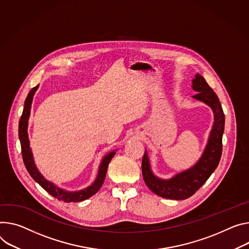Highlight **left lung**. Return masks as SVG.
Returning <instances> with one entry per match:
<instances>
[{
  "instance_id": "left-lung-1",
  "label": "left lung",
  "mask_w": 249,
  "mask_h": 249,
  "mask_svg": "<svg viewBox=\"0 0 249 249\" xmlns=\"http://www.w3.org/2000/svg\"><path fill=\"white\" fill-rule=\"evenodd\" d=\"M193 89L197 91L194 98L211 106L214 113V123L209 142L198 162L193 168L178 174L170 179H161L152 173L146 152L143 156L142 174L147 187L156 195L165 198L186 199L192 196L207 182L216 169L221 157L224 114L219 99L199 73L196 74L193 80Z\"/></svg>"
}]
</instances>
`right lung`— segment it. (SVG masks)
I'll use <instances>...</instances> for the list:
<instances>
[{"instance_id":"right-lung-1","label":"right lung","mask_w":249,"mask_h":249,"mask_svg":"<svg viewBox=\"0 0 249 249\" xmlns=\"http://www.w3.org/2000/svg\"><path fill=\"white\" fill-rule=\"evenodd\" d=\"M37 87H38V85L34 87L30 91V93L28 94V97L25 101L24 111H22V114H21L19 122H18V137H19V141H20L22 160H24L25 166H26L29 174L32 176V178L36 180V182L42 189L46 190L50 195H52L53 197L57 198L58 200H63L65 202H78V201L87 199L90 196L95 195L102 187L103 182L105 179L106 173H107L108 165L113 158V156L115 155V152L113 151L103 158V160L99 167L98 175H97L95 182L90 187H88L84 190H81L79 192H74V193L66 192L64 190L57 188L53 183L49 182V180L44 178L35 165L32 150L30 148V141H29V137H28V120L30 118L33 97H34L35 92L36 91Z\"/></svg>"}]
</instances>
